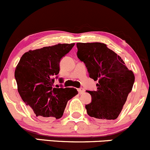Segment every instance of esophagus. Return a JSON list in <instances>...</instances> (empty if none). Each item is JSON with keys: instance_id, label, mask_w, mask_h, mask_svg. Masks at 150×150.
<instances>
[{"instance_id": "34e87169", "label": "esophagus", "mask_w": 150, "mask_h": 150, "mask_svg": "<svg viewBox=\"0 0 150 150\" xmlns=\"http://www.w3.org/2000/svg\"><path fill=\"white\" fill-rule=\"evenodd\" d=\"M78 93H79V94H83V93H85V89L83 88H78Z\"/></svg>"}]
</instances>
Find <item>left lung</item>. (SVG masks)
Masks as SVG:
<instances>
[{"label": "left lung", "mask_w": 150, "mask_h": 150, "mask_svg": "<svg viewBox=\"0 0 150 150\" xmlns=\"http://www.w3.org/2000/svg\"><path fill=\"white\" fill-rule=\"evenodd\" d=\"M78 56L86 64L97 90L86 91L92 101L86 109L90 117L105 121L115 120L131 91L135 77L120 56L102 43H78Z\"/></svg>", "instance_id": "obj_1"}]
</instances>
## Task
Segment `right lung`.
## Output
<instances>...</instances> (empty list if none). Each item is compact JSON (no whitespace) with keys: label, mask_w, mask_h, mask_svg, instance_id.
Returning a JSON list of instances; mask_svg holds the SVG:
<instances>
[{"label":"right lung","mask_w":150,"mask_h":150,"mask_svg":"<svg viewBox=\"0 0 150 150\" xmlns=\"http://www.w3.org/2000/svg\"><path fill=\"white\" fill-rule=\"evenodd\" d=\"M75 43H59L30 50L21 57L14 76L19 95L39 118L59 119L67 103L78 94L74 88L53 87L59 62Z\"/></svg>","instance_id":"add662e5"}]
</instances>
